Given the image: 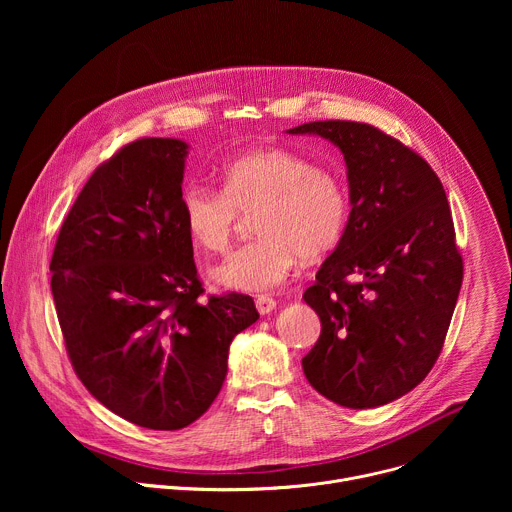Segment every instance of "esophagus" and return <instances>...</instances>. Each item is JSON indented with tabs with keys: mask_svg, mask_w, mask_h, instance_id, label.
I'll return each mask as SVG.
<instances>
[{
	"mask_svg": "<svg viewBox=\"0 0 512 512\" xmlns=\"http://www.w3.org/2000/svg\"><path fill=\"white\" fill-rule=\"evenodd\" d=\"M275 306H277V302H275L271 296H259V298L255 300V308H257V312L263 314V316L269 314V312H273Z\"/></svg>",
	"mask_w": 512,
	"mask_h": 512,
	"instance_id": "34e87169",
	"label": "esophagus"
}]
</instances>
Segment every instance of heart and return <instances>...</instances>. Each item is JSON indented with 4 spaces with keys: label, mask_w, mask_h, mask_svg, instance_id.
I'll list each match as a JSON object with an SVG mask.
<instances>
[{
    "label": "heart",
    "mask_w": 512,
    "mask_h": 512,
    "mask_svg": "<svg viewBox=\"0 0 512 512\" xmlns=\"http://www.w3.org/2000/svg\"><path fill=\"white\" fill-rule=\"evenodd\" d=\"M259 239L235 249L210 275L229 289L265 291L287 279L298 257L330 253L348 223L342 178L289 150L249 152L223 170V190L188 184L180 212L190 239L208 253L229 247L241 214Z\"/></svg>",
    "instance_id": "heart-1"
}]
</instances>
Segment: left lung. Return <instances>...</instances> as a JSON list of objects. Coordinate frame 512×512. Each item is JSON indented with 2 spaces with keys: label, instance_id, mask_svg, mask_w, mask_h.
<instances>
[{
  "label": "left lung",
  "instance_id": "8db88e82",
  "mask_svg": "<svg viewBox=\"0 0 512 512\" xmlns=\"http://www.w3.org/2000/svg\"><path fill=\"white\" fill-rule=\"evenodd\" d=\"M289 133L338 145L352 204L342 239L304 291L322 322L304 375L342 407L391 403L433 369L462 287L444 186L417 152L375 125L312 121Z\"/></svg>",
  "mask_w": 512,
  "mask_h": 512
}]
</instances>
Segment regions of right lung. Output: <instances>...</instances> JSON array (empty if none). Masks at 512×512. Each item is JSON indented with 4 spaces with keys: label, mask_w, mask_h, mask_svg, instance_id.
Listing matches in <instances>:
<instances>
[{
    "label": "right lung",
    "mask_w": 512,
    "mask_h": 512,
    "mask_svg": "<svg viewBox=\"0 0 512 512\" xmlns=\"http://www.w3.org/2000/svg\"><path fill=\"white\" fill-rule=\"evenodd\" d=\"M188 145L135 139L103 162L60 227L50 287L77 377L115 415L174 431L196 421L227 377L253 298L210 296L180 212Z\"/></svg>",
    "instance_id": "add662e5"
}]
</instances>
